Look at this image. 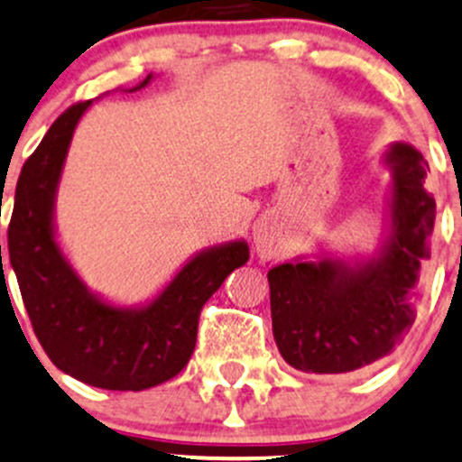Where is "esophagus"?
<instances>
[{"instance_id":"1","label":"esophagus","mask_w":462,"mask_h":462,"mask_svg":"<svg viewBox=\"0 0 462 462\" xmlns=\"http://www.w3.org/2000/svg\"><path fill=\"white\" fill-rule=\"evenodd\" d=\"M254 245L261 259H276L279 254V226L272 217H261L254 223Z\"/></svg>"}]
</instances>
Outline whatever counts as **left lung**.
<instances>
[{
	"mask_svg": "<svg viewBox=\"0 0 462 462\" xmlns=\"http://www.w3.org/2000/svg\"><path fill=\"white\" fill-rule=\"evenodd\" d=\"M383 163L390 192L372 254L320 250L312 261L296 256L268 272L272 332L296 370H363L394 352L414 323L436 218V201L425 190L430 166L405 142L392 143Z\"/></svg>",
	"mask_w": 462,
	"mask_h": 462,
	"instance_id": "1",
	"label": "left lung"
}]
</instances>
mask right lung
Listing matches in <instances>:
<instances>
[{"instance_id": "add662e5", "label": "right lung", "mask_w": 462, "mask_h": 462, "mask_svg": "<svg viewBox=\"0 0 462 462\" xmlns=\"http://www.w3.org/2000/svg\"><path fill=\"white\" fill-rule=\"evenodd\" d=\"M148 75L130 92L152 81ZM92 101L68 108L23 163L8 226V254L39 343L61 372L101 390L142 392L190 361L203 303L250 259L244 239L197 252L157 296L115 305L92 292L66 259L55 199L77 124Z\"/></svg>"}]
</instances>
